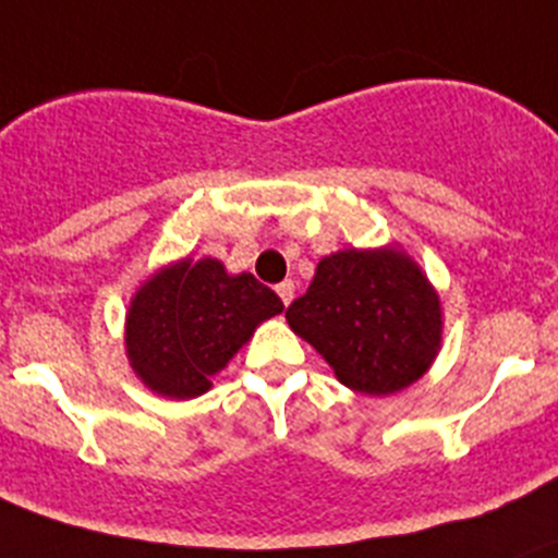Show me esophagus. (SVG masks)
<instances>
[{
	"instance_id": "obj_1",
	"label": "esophagus",
	"mask_w": 558,
	"mask_h": 558,
	"mask_svg": "<svg viewBox=\"0 0 558 558\" xmlns=\"http://www.w3.org/2000/svg\"><path fill=\"white\" fill-rule=\"evenodd\" d=\"M275 291H278V296L283 300V305H291V300H294V283L291 280H283V283L275 286Z\"/></svg>"
}]
</instances>
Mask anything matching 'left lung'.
<instances>
[{
	"label": "left lung",
	"instance_id": "8db88e82",
	"mask_svg": "<svg viewBox=\"0 0 558 558\" xmlns=\"http://www.w3.org/2000/svg\"><path fill=\"white\" fill-rule=\"evenodd\" d=\"M286 320L342 386L369 397L413 386L442 348L440 294L397 243L320 258Z\"/></svg>",
	"mask_w": 558,
	"mask_h": 558
}]
</instances>
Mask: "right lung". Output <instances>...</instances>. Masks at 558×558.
Returning <instances> with one entry per match:
<instances>
[{
    "label": "right lung",
    "mask_w": 558,
    "mask_h": 558,
    "mask_svg": "<svg viewBox=\"0 0 558 558\" xmlns=\"http://www.w3.org/2000/svg\"><path fill=\"white\" fill-rule=\"evenodd\" d=\"M278 313L280 296L251 272H227L210 256L178 258L156 269L129 302V367L159 397H202L256 326Z\"/></svg>",
    "instance_id": "obj_1"
}]
</instances>
